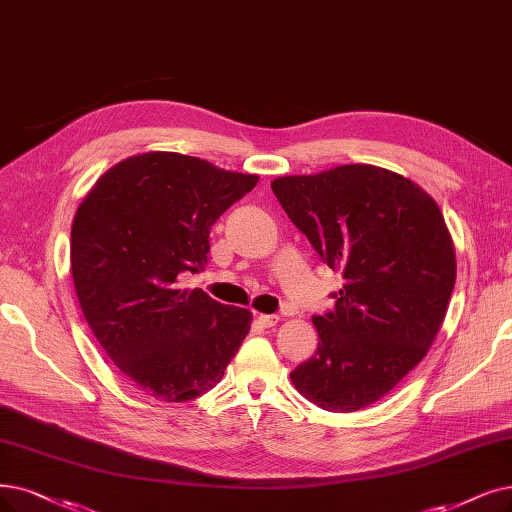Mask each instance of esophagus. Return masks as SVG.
<instances>
[{
  "mask_svg": "<svg viewBox=\"0 0 512 512\" xmlns=\"http://www.w3.org/2000/svg\"><path fill=\"white\" fill-rule=\"evenodd\" d=\"M256 319H258V323H260L262 327H273V325L279 323V315H262V313H260Z\"/></svg>",
  "mask_w": 512,
  "mask_h": 512,
  "instance_id": "1",
  "label": "esophagus"
}]
</instances>
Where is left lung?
<instances>
[{
	"instance_id": "left-lung-1",
	"label": "left lung",
	"mask_w": 512,
	"mask_h": 512,
	"mask_svg": "<svg viewBox=\"0 0 512 512\" xmlns=\"http://www.w3.org/2000/svg\"><path fill=\"white\" fill-rule=\"evenodd\" d=\"M281 208L332 271L336 309L315 315L317 353L290 374L330 412L388 395L435 342L456 283V250L435 199L410 178L370 163L279 176Z\"/></svg>"
}]
</instances>
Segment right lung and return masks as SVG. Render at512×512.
Segmentation results:
<instances>
[{"mask_svg": "<svg viewBox=\"0 0 512 512\" xmlns=\"http://www.w3.org/2000/svg\"><path fill=\"white\" fill-rule=\"evenodd\" d=\"M256 182L206 159L149 151L115 163L75 212L81 311L121 374L159 401L208 393L250 332L248 309L178 281L203 269L212 224Z\"/></svg>", "mask_w": 512, "mask_h": 512, "instance_id": "add662e5", "label": "right lung"}]
</instances>
